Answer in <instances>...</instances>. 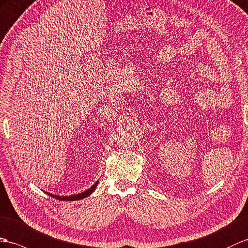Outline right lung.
Segmentation results:
<instances>
[{"label": "right lung", "mask_w": 248, "mask_h": 248, "mask_svg": "<svg viewBox=\"0 0 248 248\" xmlns=\"http://www.w3.org/2000/svg\"><path fill=\"white\" fill-rule=\"evenodd\" d=\"M98 183H99V181H96V182L92 187H90V188H88L87 190L81 192V194L74 195V196H56V195H53V194H49V192H46V194L48 196L52 197V198H56L57 200H61V201H77V200H81V199H84V198H86V197L92 195L93 192L94 191L95 187H96V185H98Z\"/></svg>", "instance_id": "add662e5"}]
</instances>
